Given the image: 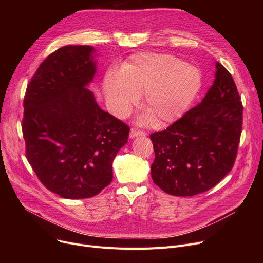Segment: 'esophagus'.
<instances>
[{"mask_svg": "<svg viewBox=\"0 0 263 263\" xmlns=\"http://www.w3.org/2000/svg\"><path fill=\"white\" fill-rule=\"evenodd\" d=\"M145 135H146L145 132L137 130V129H135V128H133V129L130 131V139H135V137H137V136H145Z\"/></svg>", "mask_w": 263, "mask_h": 263, "instance_id": "1", "label": "esophagus"}]
</instances>
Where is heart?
I'll return each mask as SVG.
<instances>
[{"instance_id":"1","label":"heart","mask_w":263,"mask_h":263,"mask_svg":"<svg viewBox=\"0 0 263 263\" xmlns=\"http://www.w3.org/2000/svg\"><path fill=\"white\" fill-rule=\"evenodd\" d=\"M202 86L199 69L170 54L145 53L132 57L121 73L109 71L103 90L112 113L126 116L144 95L148 113L141 119L148 123L155 117L167 124L182 117Z\"/></svg>"}]
</instances>
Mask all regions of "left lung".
<instances>
[{"label": "left lung", "instance_id": "obj_1", "mask_svg": "<svg viewBox=\"0 0 263 263\" xmlns=\"http://www.w3.org/2000/svg\"><path fill=\"white\" fill-rule=\"evenodd\" d=\"M215 78L201 102L166 130L150 135L154 182L174 196H193L231 171L242 131L243 105L231 74L215 63Z\"/></svg>", "mask_w": 263, "mask_h": 263}]
</instances>
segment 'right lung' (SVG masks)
Returning a JSON list of instances; mask_svg holds the SVG:
<instances>
[{
    "label": "right lung",
    "mask_w": 263,
    "mask_h": 263,
    "mask_svg": "<svg viewBox=\"0 0 263 263\" xmlns=\"http://www.w3.org/2000/svg\"><path fill=\"white\" fill-rule=\"evenodd\" d=\"M91 46H66L41 63L26 88L22 132L40 182L68 199L92 197L113 179L129 127L104 112L87 87L97 71Z\"/></svg>",
    "instance_id": "1"
}]
</instances>
